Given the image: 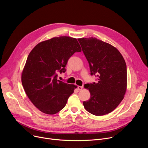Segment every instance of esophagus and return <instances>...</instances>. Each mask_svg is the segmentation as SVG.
I'll return each instance as SVG.
<instances>
[{
  "mask_svg": "<svg viewBox=\"0 0 148 148\" xmlns=\"http://www.w3.org/2000/svg\"><path fill=\"white\" fill-rule=\"evenodd\" d=\"M77 88H78V90L79 91H81V90H82V89L83 88V87H82V86H78V87H77Z\"/></svg>",
  "mask_w": 148,
  "mask_h": 148,
  "instance_id": "1",
  "label": "esophagus"
}]
</instances>
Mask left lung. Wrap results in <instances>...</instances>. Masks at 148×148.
<instances>
[{"instance_id": "left-lung-1", "label": "left lung", "mask_w": 148, "mask_h": 148, "mask_svg": "<svg viewBox=\"0 0 148 148\" xmlns=\"http://www.w3.org/2000/svg\"><path fill=\"white\" fill-rule=\"evenodd\" d=\"M98 82L87 84L91 97L84 101L90 113L101 116L114 111L122 101L127 87V71L123 57L112 45L95 37L78 39Z\"/></svg>"}]
</instances>
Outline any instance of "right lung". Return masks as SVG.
<instances>
[{"mask_svg":"<svg viewBox=\"0 0 148 148\" xmlns=\"http://www.w3.org/2000/svg\"><path fill=\"white\" fill-rule=\"evenodd\" d=\"M81 49L76 38L60 36L40 42L29 53L22 74L24 90L34 106L53 115L66 106L77 86L57 79L69 59Z\"/></svg>","mask_w":148,"mask_h":148,"instance_id":"right-lung-1","label":"right lung"}]
</instances>
